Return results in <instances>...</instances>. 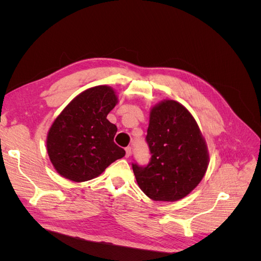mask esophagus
<instances>
[{"label": "esophagus", "mask_w": 261, "mask_h": 261, "mask_svg": "<svg viewBox=\"0 0 261 261\" xmlns=\"http://www.w3.org/2000/svg\"><path fill=\"white\" fill-rule=\"evenodd\" d=\"M125 151H126V154H125V155L128 158V156L132 154V147H126V148H125Z\"/></svg>", "instance_id": "esophagus-1"}]
</instances>
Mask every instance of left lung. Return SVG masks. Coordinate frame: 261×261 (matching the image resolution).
<instances>
[{"label":"left lung","instance_id":"1","mask_svg":"<svg viewBox=\"0 0 261 261\" xmlns=\"http://www.w3.org/2000/svg\"><path fill=\"white\" fill-rule=\"evenodd\" d=\"M146 143L149 163L132 167L149 198L175 201L200 183L208 167L207 146L194 117L178 102L165 100L151 109Z\"/></svg>","mask_w":261,"mask_h":261}]
</instances>
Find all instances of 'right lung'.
<instances>
[{
    "mask_svg": "<svg viewBox=\"0 0 261 261\" xmlns=\"http://www.w3.org/2000/svg\"><path fill=\"white\" fill-rule=\"evenodd\" d=\"M116 102L111 87L97 86L77 96L55 118L46 148L62 176L89 180L125 155V150L114 143L117 127L107 118Z\"/></svg>",
    "mask_w": 261,
    "mask_h": 261,
    "instance_id": "1",
    "label": "right lung"
}]
</instances>
